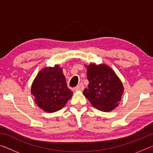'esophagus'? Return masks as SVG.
Masks as SVG:
<instances>
[{"mask_svg": "<svg viewBox=\"0 0 153 153\" xmlns=\"http://www.w3.org/2000/svg\"><path fill=\"white\" fill-rule=\"evenodd\" d=\"M84 88V85H83V84H79V85H77V86L75 88V90H83Z\"/></svg>", "mask_w": 153, "mask_h": 153, "instance_id": "obj_1", "label": "esophagus"}]
</instances>
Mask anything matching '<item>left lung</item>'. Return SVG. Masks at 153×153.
Here are the masks:
<instances>
[{
    "label": "left lung",
    "instance_id": "left-lung-1",
    "mask_svg": "<svg viewBox=\"0 0 153 153\" xmlns=\"http://www.w3.org/2000/svg\"><path fill=\"white\" fill-rule=\"evenodd\" d=\"M88 88L83 94L92 106L102 111H111L117 107L123 93L122 83L106 65L91 64L87 67Z\"/></svg>",
    "mask_w": 153,
    "mask_h": 153
}]
</instances>
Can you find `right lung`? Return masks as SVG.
Here are the masks:
<instances>
[{"label": "right lung", "instance_id": "add662e5", "mask_svg": "<svg viewBox=\"0 0 153 153\" xmlns=\"http://www.w3.org/2000/svg\"><path fill=\"white\" fill-rule=\"evenodd\" d=\"M31 92L38 107L48 113L61 109L73 94L59 65L40 71L33 82Z\"/></svg>", "mask_w": 153, "mask_h": 153}]
</instances>
